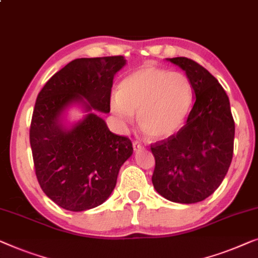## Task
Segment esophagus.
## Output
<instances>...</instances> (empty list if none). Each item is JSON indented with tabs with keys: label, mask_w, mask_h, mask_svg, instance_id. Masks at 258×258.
Listing matches in <instances>:
<instances>
[{
	"label": "esophagus",
	"mask_w": 258,
	"mask_h": 258,
	"mask_svg": "<svg viewBox=\"0 0 258 258\" xmlns=\"http://www.w3.org/2000/svg\"><path fill=\"white\" fill-rule=\"evenodd\" d=\"M133 148H134V150H135V151H140L141 149H143V145H142L140 142L134 141L133 142Z\"/></svg>",
	"instance_id": "obj_1"
}]
</instances>
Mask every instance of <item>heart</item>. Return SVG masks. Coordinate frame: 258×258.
<instances>
[{"mask_svg": "<svg viewBox=\"0 0 258 258\" xmlns=\"http://www.w3.org/2000/svg\"><path fill=\"white\" fill-rule=\"evenodd\" d=\"M193 101V87L180 72L145 65L122 80L111 98L113 113L122 123L137 114L138 126L155 140L172 136L184 124Z\"/></svg>", "mask_w": 258, "mask_h": 258, "instance_id": "heart-1", "label": "heart"}]
</instances>
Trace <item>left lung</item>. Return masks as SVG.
Returning <instances> with one entry per match:
<instances>
[{"mask_svg":"<svg viewBox=\"0 0 258 258\" xmlns=\"http://www.w3.org/2000/svg\"><path fill=\"white\" fill-rule=\"evenodd\" d=\"M191 80L196 102L177 134L151 147L152 184L165 199L196 204L214 193L233 159L235 123L225 89L192 59L169 58Z\"/></svg>","mask_w":258,"mask_h":258,"instance_id":"left-lung-1","label":"left lung"}]
</instances>
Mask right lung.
Masks as SVG:
<instances>
[{
	"label": "right lung",
	"mask_w": 258,
	"mask_h": 258,
	"mask_svg": "<svg viewBox=\"0 0 258 258\" xmlns=\"http://www.w3.org/2000/svg\"><path fill=\"white\" fill-rule=\"evenodd\" d=\"M124 65L122 55L74 59L37 96L30 125L36 175L43 192L67 211H87L104 203L133 155L132 141L115 135L92 113H109L114 77ZM72 103H80L89 114L67 130L58 118Z\"/></svg>",
	"instance_id": "obj_1"
}]
</instances>
